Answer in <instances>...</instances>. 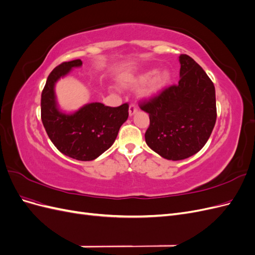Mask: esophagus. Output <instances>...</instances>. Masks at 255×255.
<instances>
[{"label": "esophagus", "instance_id": "1", "mask_svg": "<svg viewBox=\"0 0 255 255\" xmlns=\"http://www.w3.org/2000/svg\"><path fill=\"white\" fill-rule=\"evenodd\" d=\"M137 112V106H136V104H134V103H132L129 105V109H128V114H129V116H133L135 113Z\"/></svg>", "mask_w": 255, "mask_h": 255}]
</instances>
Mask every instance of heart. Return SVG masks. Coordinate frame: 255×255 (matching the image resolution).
<instances>
[{
  "instance_id": "obj_1",
  "label": "heart",
  "mask_w": 255,
  "mask_h": 255,
  "mask_svg": "<svg viewBox=\"0 0 255 255\" xmlns=\"http://www.w3.org/2000/svg\"><path fill=\"white\" fill-rule=\"evenodd\" d=\"M154 73H155V69H152V70L141 73L139 76H137V78H135V79L128 80V83L134 84V85L142 84V83L148 81ZM170 78H171V75H170V72H169L168 70H160V71L156 72V74L152 78H151L150 81L146 83L145 87L143 89L144 95L151 96V95L157 94V92H159L161 89L167 86V84L170 82Z\"/></svg>"
}]
</instances>
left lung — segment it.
<instances>
[{
  "label": "left lung",
  "instance_id": "obj_1",
  "mask_svg": "<svg viewBox=\"0 0 255 255\" xmlns=\"http://www.w3.org/2000/svg\"><path fill=\"white\" fill-rule=\"evenodd\" d=\"M179 84L139 101L149 114L145 142L161 157L185 159L201 150L217 118L215 86L203 69L186 54L180 56Z\"/></svg>",
  "mask_w": 255,
  "mask_h": 255
}]
</instances>
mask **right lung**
<instances>
[{
    "label": "right lung",
    "mask_w": 255,
    "mask_h": 255,
    "mask_svg": "<svg viewBox=\"0 0 255 255\" xmlns=\"http://www.w3.org/2000/svg\"><path fill=\"white\" fill-rule=\"evenodd\" d=\"M81 59L64 61L48 76L41 94V120L53 144L65 155L78 160H92L111 148L120 127L128 117V104L118 107L90 103L72 115L60 113L56 107L54 85Z\"/></svg>",
    "instance_id": "right-lung-1"
}]
</instances>
